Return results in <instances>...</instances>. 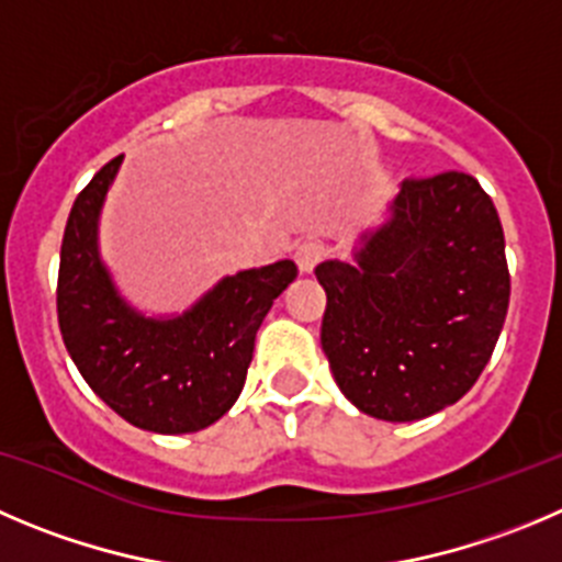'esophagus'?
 <instances>
[{
    "label": "esophagus",
    "instance_id": "esophagus-1",
    "mask_svg": "<svg viewBox=\"0 0 562 562\" xmlns=\"http://www.w3.org/2000/svg\"><path fill=\"white\" fill-rule=\"evenodd\" d=\"M293 257H296L299 271H302V274H311V271L318 266V260L324 257V244L322 240H305V244L296 246Z\"/></svg>",
    "mask_w": 562,
    "mask_h": 562
}]
</instances>
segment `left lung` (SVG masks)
I'll list each match as a JSON object with an SVG mask.
<instances>
[{
  "instance_id": "obj_1",
  "label": "left lung",
  "mask_w": 562,
  "mask_h": 562,
  "mask_svg": "<svg viewBox=\"0 0 562 562\" xmlns=\"http://www.w3.org/2000/svg\"><path fill=\"white\" fill-rule=\"evenodd\" d=\"M316 277L335 382L382 422L454 405L491 360L510 302L499 213L460 171L402 182L352 260H324Z\"/></svg>"
}]
</instances>
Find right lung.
<instances>
[{
	"label": "right lung",
	"instance_id": "right-lung-1",
	"mask_svg": "<svg viewBox=\"0 0 562 562\" xmlns=\"http://www.w3.org/2000/svg\"><path fill=\"white\" fill-rule=\"evenodd\" d=\"M122 157L93 175L68 213L57 322L82 380L124 422L157 435L216 424L244 391L255 335L296 280L293 260L222 277L182 313L133 305L104 263L99 222Z\"/></svg>",
	"mask_w": 562,
	"mask_h": 562
}]
</instances>
